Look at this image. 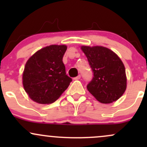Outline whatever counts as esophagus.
<instances>
[{"instance_id": "esophagus-1", "label": "esophagus", "mask_w": 147, "mask_h": 147, "mask_svg": "<svg viewBox=\"0 0 147 147\" xmlns=\"http://www.w3.org/2000/svg\"><path fill=\"white\" fill-rule=\"evenodd\" d=\"M80 78H81V75H79L78 76H77V77H75V78H74V79H75V80H78V79H80Z\"/></svg>"}]
</instances>
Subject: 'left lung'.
Listing matches in <instances>:
<instances>
[{
    "instance_id": "8db88e82",
    "label": "left lung",
    "mask_w": 147,
    "mask_h": 147,
    "mask_svg": "<svg viewBox=\"0 0 147 147\" xmlns=\"http://www.w3.org/2000/svg\"><path fill=\"white\" fill-rule=\"evenodd\" d=\"M93 77L87 89L102 104L117 100L125 92L126 77L124 63L110 49L103 46H82Z\"/></svg>"
}]
</instances>
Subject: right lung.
Segmentation results:
<instances>
[{
    "instance_id": "right-lung-1",
    "label": "right lung",
    "mask_w": 147,
    "mask_h": 147,
    "mask_svg": "<svg viewBox=\"0 0 147 147\" xmlns=\"http://www.w3.org/2000/svg\"><path fill=\"white\" fill-rule=\"evenodd\" d=\"M65 45H51L38 50L25 63L23 85L30 98L38 104L55 102L68 88L72 79L66 75L63 57Z\"/></svg>"
}]
</instances>
